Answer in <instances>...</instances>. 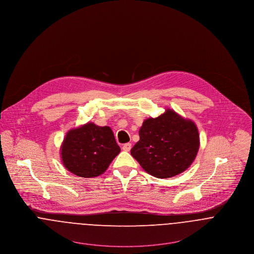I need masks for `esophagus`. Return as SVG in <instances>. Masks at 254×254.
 Here are the masks:
<instances>
[{"mask_svg":"<svg viewBox=\"0 0 254 254\" xmlns=\"http://www.w3.org/2000/svg\"><path fill=\"white\" fill-rule=\"evenodd\" d=\"M123 149H124L125 151H129V150L131 149V144H130V143L125 144V145L123 146Z\"/></svg>","mask_w":254,"mask_h":254,"instance_id":"esophagus-1","label":"esophagus"}]
</instances>
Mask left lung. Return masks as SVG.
Listing matches in <instances>:
<instances>
[{
	"label": "left lung",
	"instance_id": "left-lung-1",
	"mask_svg": "<svg viewBox=\"0 0 254 254\" xmlns=\"http://www.w3.org/2000/svg\"><path fill=\"white\" fill-rule=\"evenodd\" d=\"M139 136L130 153L148 174L157 179L172 178L187 170L199 148L194 122L172 109L145 120Z\"/></svg>",
	"mask_w": 254,
	"mask_h": 254
}]
</instances>
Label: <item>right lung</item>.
<instances>
[{
    "label": "right lung",
    "instance_id": "obj_1",
    "mask_svg": "<svg viewBox=\"0 0 254 254\" xmlns=\"http://www.w3.org/2000/svg\"><path fill=\"white\" fill-rule=\"evenodd\" d=\"M60 151L68 171L88 179L104 174L121 149L109 127L87 123L67 132Z\"/></svg>",
    "mask_w": 254,
    "mask_h": 254
}]
</instances>
